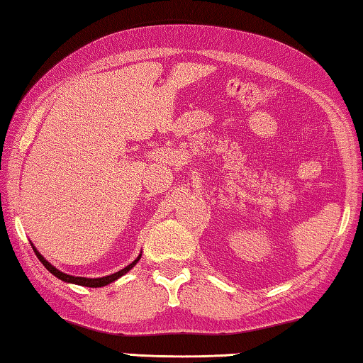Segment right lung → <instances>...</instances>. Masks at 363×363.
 <instances>
[{"label":"right lung","instance_id":"right-lung-1","mask_svg":"<svg viewBox=\"0 0 363 363\" xmlns=\"http://www.w3.org/2000/svg\"><path fill=\"white\" fill-rule=\"evenodd\" d=\"M32 247H33V245H32ZM33 252H35V255L38 257V260L43 263V267L47 268L51 274H55L57 279L66 281V283H72V284L85 286V287H103V286H106V284H109V283H113V281L119 279L121 276L125 274V273L129 272V269L134 268V267H135V263L139 262V260H140V257H142V254H140L139 257L135 258L134 262H132L130 264H128V267L123 268V269H121V272H118V273H113V274H109V276H103V278H80V276H71V274H66V273L60 272V269L55 268L53 264H51L50 262L45 260V258H43L42 255H40V252L35 249V247H33Z\"/></svg>","mask_w":363,"mask_h":363}]
</instances>
